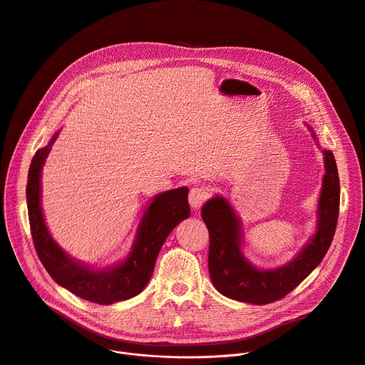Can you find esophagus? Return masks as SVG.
Segmentation results:
<instances>
[{"instance_id": "34e87169", "label": "esophagus", "mask_w": 365, "mask_h": 365, "mask_svg": "<svg viewBox=\"0 0 365 365\" xmlns=\"http://www.w3.org/2000/svg\"><path fill=\"white\" fill-rule=\"evenodd\" d=\"M207 190L205 187H192L190 189V193H189V202H190V206L193 207L195 211H197L199 207H202V205L206 202L207 199Z\"/></svg>"}]
</instances>
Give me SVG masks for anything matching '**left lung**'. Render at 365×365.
Masks as SVG:
<instances>
[{
	"label": "left lung",
	"mask_w": 365,
	"mask_h": 365,
	"mask_svg": "<svg viewBox=\"0 0 365 365\" xmlns=\"http://www.w3.org/2000/svg\"><path fill=\"white\" fill-rule=\"evenodd\" d=\"M324 154L327 175L319 199L318 231L287 266L274 270L252 267L240 250V221L230 203L218 196L203 205L200 214L210 231L207 269L220 293L254 304L273 303L287 296L322 262L334 240L339 214V178L335 158L328 150Z\"/></svg>",
	"instance_id": "obj_1"
}]
</instances>
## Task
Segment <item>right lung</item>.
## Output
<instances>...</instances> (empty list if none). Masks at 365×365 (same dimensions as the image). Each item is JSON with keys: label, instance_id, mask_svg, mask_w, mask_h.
Here are the masks:
<instances>
[{"label": "right lung", "instance_id": "obj_1", "mask_svg": "<svg viewBox=\"0 0 365 365\" xmlns=\"http://www.w3.org/2000/svg\"><path fill=\"white\" fill-rule=\"evenodd\" d=\"M56 140L36 151L29 169L27 207L31 238L41 264L58 284L73 294L99 304H111L138 294L148 283L160 248L172 230L190 215L189 189L179 187L155 196L141 220L130 257L111 270H89L65 254L50 237L40 207V170Z\"/></svg>", "mask_w": 365, "mask_h": 365}]
</instances>
